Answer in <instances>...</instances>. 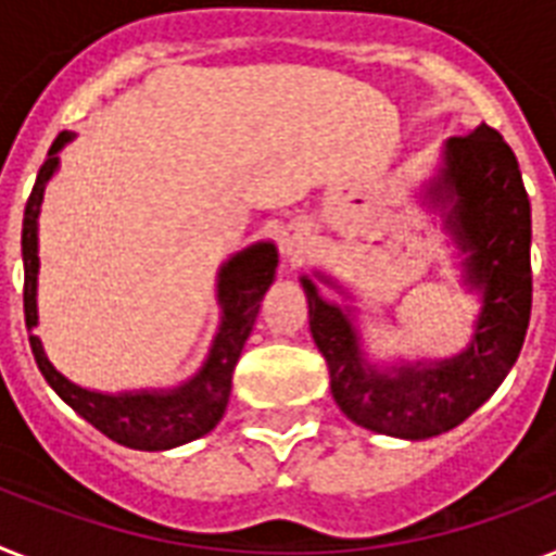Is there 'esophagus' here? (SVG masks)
Wrapping results in <instances>:
<instances>
[{"mask_svg": "<svg viewBox=\"0 0 556 556\" xmlns=\"http://www.w3.org/2000/svg\"><path fill=\"white\" fill-rule=\"evenodd\" d=\"M278 247H281L283 261H289V264L304 261V255L312 247L309 227H304V224H287L281 229V236H278Z\"/></svg>", "mask_w": 556, "mask_h": 556, "instance_id": "34e87169", "label": "esophagus"}]
</instances>
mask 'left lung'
<instances>
[{"label": "left lung", "instance_id": "left-lung-1", "mask_svg": "<svg viewBox=\"0 0 556 556\" xmlns=\"http://www.w3.org/2000/svg\"><path fill=\"white\" fill-rule=\"evenodd\" d=\"M417 201L440 215L460 258L463 287L480 301L469 343L448 357H397L366 350L355 295L327 273L301 275L315 346L327 357L338 409L369 432L426 440L460 426L515 366L531 315V204L511 147L489 124L454 136L440 150ZM318 282L346 305L327 302Z\"/></svg>", "mask_w": 556, "mask_h": 556}]
</instances>
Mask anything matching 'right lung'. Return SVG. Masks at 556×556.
Instances as JSON below:
<instances>
[{
	"label": "right lung",
	"mask_w": 556,
	"mask_h": 556,
	"mask_svg": "<svg viewBox=\"0 0 556 556\" xmlns=\"http://www.w3.org/2000/svg\"><path fill=\"white\" fill-rule=\"evenodd\" d=\"M76 132H59V139L48 150V159L36 176L34 192L27 199L25 222H22V264H25V324L30 332V350L36 366L50 383V389L87 424L108 434L127 448L139 452H167L185 446L190 440L213 432L227 412L232 369L258 318L261 298L273 287L278 250L273 241H255L247 250L229 255L218 269L215 301L222 309V320L213 334L210 352L195 375L169 389H130V392H99L85 389L64 378L50 364L34 327L39 324L36 289H39V213L45 201V187L59 169V153L71 144Z\"/></svg>",
	"instance_id": "obj_1"
}]
</instances>
